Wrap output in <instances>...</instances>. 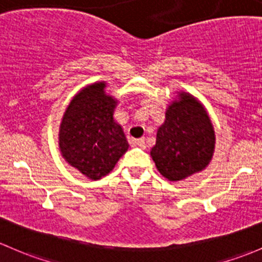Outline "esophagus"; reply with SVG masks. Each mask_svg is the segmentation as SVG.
<instances>
[{
	"mask_svg": "<svg viewBox=\"0 0 262 262\" xmlns=\"http://www.w3.org/2000/svg\"><path fill=\"white\" fill-rule=\"evenodd\" d=\"M136 145L139 147H141V149H145V147H146V140H145V139H139L136 141Z\"/></svg>",
	"mask_w": 262,
	"mask_h": 262,
	"instance_id": "obj_1",
	"label": "esophagus"
}]
</instances>
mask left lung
I'll return each mask as SVG.
<instances>
[{
	"instance_id": "1",
	"label": "left lung",
	"mask_w": 262,
	"mask_h": 262,
	"mask_svg": "<svg viewBox=\"0 0 262 262\" xmlns=\"http://www.w3.org/2000/svg\"><path fill=\"white\" fill-rule=\"evenodd\" d=\"M169 106L165 122L159 127L151 158L161 175L171 182L203 170L214 151V130L204 107L190 96Z\"/></svg>"
}]
</instances>
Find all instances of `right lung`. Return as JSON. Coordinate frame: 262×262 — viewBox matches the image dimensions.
Masks as SVG:
<instances>
[{
  "label": "right lung",
  "instance_id": "1",
  "mask_svg": "<svg viewBox=\"0 0 262 262\" xmlns=\"http://www.w3.org/2000/svg\"><path fill=\"white\" fill-rule=\"evenodd\" d=\"M94 83L72 99L59 130L63 158L90 179L97 180L115 168L128 149L122 127L113 120L117 102Z\"/></svg>",
  "mask_w": 262,
  "mask_h": 262
}]
</instances>
